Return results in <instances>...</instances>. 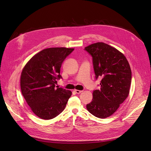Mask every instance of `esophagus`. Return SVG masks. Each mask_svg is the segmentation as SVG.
<instances>
[{
	"label": "esophagus",
	"mask_w": 151,
	"mask_h": 151,
	"mask_svg": "<svg viewBox=\"0 0 151 151\" xmlns=\"http://www.w3.org/2000/svg\"><path fill=\"white\" fill-rule=\"evenodd\" d=\"M75 91V92L76 93H77V94H79V93H82V90H74Z\"/></svg>",
	"instance_id": "34e87169"
}]
</instances>
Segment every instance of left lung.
I'll return each instance as SVG.
<instances>
[{
	"label": "left lung",
	"mask_w": 151,
	"mask_h": 151,
	"mask_svg": "<svg viewBox=\"0 0 151 151\" xmlns=\"http://www.w3.org/2000/svg\"><path fill=\"white\" fill-rule=\"evenodd\" d=\"M93 58L96 79L101 77L99 90L93 91L87 110L99 118L109 117L128 97L131 82V70L122 52L109 45L98 42L85 47Z\"/></svg>",
	"instance_id": "8db88e82"
}]
</instances>
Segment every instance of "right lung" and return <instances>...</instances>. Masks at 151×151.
<instances>
[{"label":"right lung","instance_id":"1","mask_svg":"<svg viewBox=\"0 0 151 151\" xmlns=\"http://www.w3.org/2000/svg\"><path fill=\"white\" fill-rule=\"evenodd\" d=\"M74 48H46L36 54L24 66L20 77L22 93L31 110L43 119L62 113L72 92L55 87L61 64Z\"/></svg>","mask_w":151,"mask_h":151}]
</instances>
